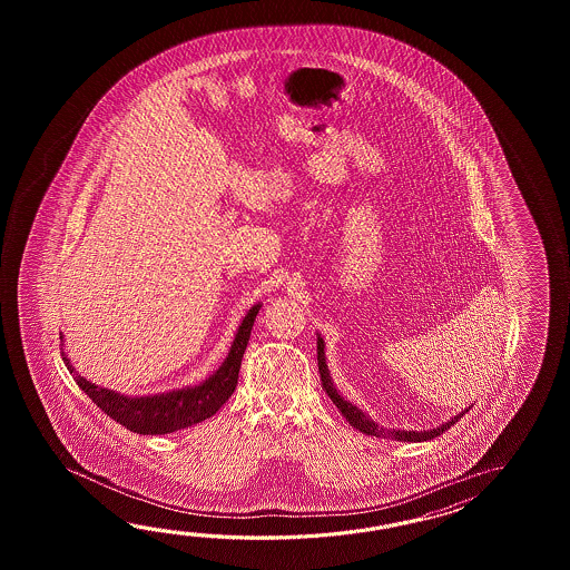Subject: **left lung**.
<instances>
[{
  "instance_id": "8db88e82",
  "label": "left lung",
  "mask_w": 570,
  "mask_h": 570,
  "mask_svg": "<svg viewBox=\"0 0 570 570\" xmlns=\"http://www.w3.org/2000/svg\"><path fill=\"white\" fill-rule=\"evenodd\" d=\"M317 366H320V376H322V387L326 391L327 397L332 400V403H334L340 412H342V415L346 417V422H348L352 428H356L358 432L366 434V436L393 438V440H401V442H424V440H434V438L450 430V425L456 424L462 415L471 410V407H469V410H464V412L459 413V415H454L446 424L438 425V428H432V430H424V432H415V430H410V432H407V430H385V428H379L363 410H358L356 405H352L351 401L344 400L338 391H336L334 381H332L330 371H327L326 356H324V340H322V336H317Z\"/></svg>"
}]
</instances>
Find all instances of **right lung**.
<instances>
[{
  "label": "right lung",
  "instance_id": "obj_1",
  "mask_svg": "<svg viewBox=\"0 0 570 570\" xmlns=\"http://www.w3.org/2000/svg\"><path fill=\"white\" fill-rule=\"evenodd\" d=\"M258 309H261V303H256L255 307L248 309V314L244 315L240 326L236 330L226 361L214 375L207 376L204 383L195 387L169 391L160 395H146V397H128L111 389L97 387L96 383L83 379L75 371L73 364L69 363L65 352H61L62 363L67 364L69 373L73 375L81 391H86L89 400L94 401L101 412L108 413L114 422L142 436L170 434L212 417L234 393V389L238 385L244 351L250 338V330L255 324Z\"/></svg>",
  "mask_w": 570,
  "mask_h": 570
}]
</instances>
